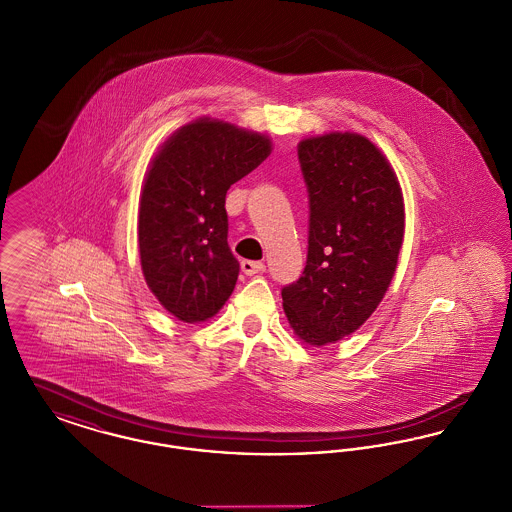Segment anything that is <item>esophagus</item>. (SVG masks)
<instances>
[{"label":"esophagus","instance_id":"obj_1","mask_svg":"<svg viewBox=\"0 0 512 512\" xmlns=\"http://www.w3.org/2000/svg\"><path fill=\"white\" fill-rule=\"evenodd\" d=\"M242 270L247 276L261 274V272H265V263H261V261H242Z\"/></svg>","mask_w":512,"mask_h":512}]
</instances>
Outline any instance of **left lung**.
Returning <instances> with one entry per match:
<instances>
[{
    "mask_svg": "<svg viewBox=\"0 0 512 512\" xmlns=\"http://www.w3.org/2000/svg\"><path fill=\"white\" fill-rule=\"evenodd\" d=\"M309 194L307 263L282 288L299 340L326 345L374 313L397 267L405 211L397 176L365 136L332 132L297 147Z\"/></svg>",
    "mask_w": 512,
    "mask_h": 512,
    "instance_id": "obj_1",
    "label": "left lung"
}]
</instances>
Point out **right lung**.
Listing matches in <instances>:
<instances>
[{"label":"right lung","mask_w":512,"mask_h":512,"mask_svg":"<svg viewBox=\"0 0 512 512\" xmlns=\"http://www.w3.org/2000/svg\"><path fill=\"white\" fill-rule=\"evenodd\" d=\"M268 153L257 132L199 119L153 159L140 201V259L149 290L178 320L203 322L234 292L240 263L228 245L226 192Z\"/></svg>","instance_id":"right-lung-1"}]
</instances>
